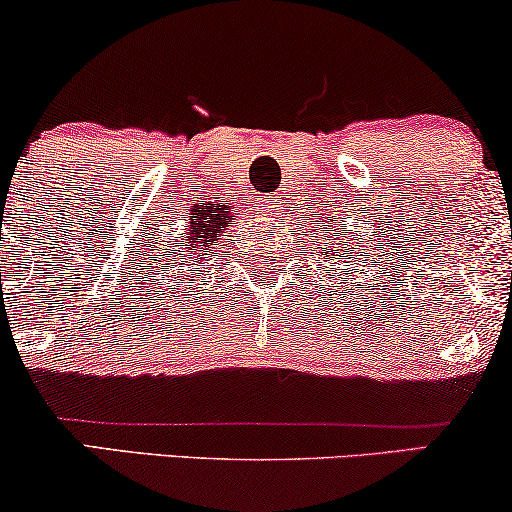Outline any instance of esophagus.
Instances as JSON below:
<instances>
[{
    "mask_svg": "<svg viewBox=\"0 0 512 512\" xmlns=\"http://www.w3.org/2000/svg\"><path fill=\"white\" fill-rule=\"evenodd\" d=\"M275 204H277L275 199H270V197H258L254 207H256L258 214H263V216H270L272 211H275Z\"/></svg>",
    "mask_w": 512,
    "mask_h": 512,
    "instance_id": "1",
    "label": "esophagus"
}]
</instances>
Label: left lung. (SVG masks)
<instances>
[{
	"label": "left lung",
	"mask_w": 512,
	"mask_h": 512,
	"mask_svg": "<svg viewBox=\"0 0 512 512\" xmlns=\"http://www.w3.org/2000/svg\"><path fill=\"white\" fill-rule=\"evenodd\" d=\"M327 221H329V216H327ZM334 235H336V232H334ZM324 247H327V244H324ZM350 251H353V249H350ZM322 254H327V251H322ZM338 254V249H334V254H331V256H336Z\"/></svg>",
	"instance_id": "1"
}]
</instances>
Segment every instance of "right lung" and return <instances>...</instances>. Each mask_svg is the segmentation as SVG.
Returning <instances> with one entry per match:
<instances>
[{"instance_id": "add662e5", "label": "right lung", "mask_w": 512, "mask_h": 512, "mask_svg": "<svg viewBox=\"0 0 512 512\" xmlns=\"http://www.w3.org/2000/svg\"><path fill=\"white\" fill-rule=\"evenodd\" d=\"M230 221L232 216L225 204H195L190 209L188 225H185V242L181 244V251H171V254H176V261L181 265H197V261L214 254L216 244L228 232Z\"/></svg>"}]
</instances>
